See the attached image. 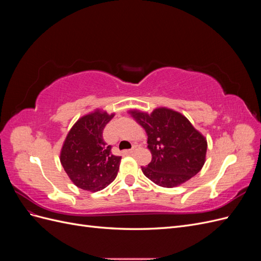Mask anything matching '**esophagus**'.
<instances>
[{"label": "esophagus", "instance_id": "1", "mask_svg": "<svg viewBox=\"0 0 261 261\" xmlns=\"http://www.w3.org/2000/svg\"><path fill=\"white\" fill-rule=\"evenodd\" d=\"M136 149H137V145H134V146H133V148L128 150V152H129V153H132V152H134V151H135V150H136Z\"/></svg>", "mask_w": 261, "mask_h": 261}]
</instances>
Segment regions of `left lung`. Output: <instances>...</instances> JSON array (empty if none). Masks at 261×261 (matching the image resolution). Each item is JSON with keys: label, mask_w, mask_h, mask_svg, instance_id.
<instances>
[{"label": "left lung", "mask_w": 261, "mask_h": 261, "mask_svg": "<svg viewBox=\"0 0 261 261\" xmlns=\"http://www.w3.org/2000/svg\"><path fill=\"white\" fill-rule=\"evenodd\" d=\"M130 113L148 135L152 159L141 170L150 180L170 188L185 183L201 170L207 140L184 115L167 108H158L151 114Z\"/></svg>", "instance_id": "left-lung-1"}]
</instances>
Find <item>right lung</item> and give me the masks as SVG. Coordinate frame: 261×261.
I'll return each instance as SVG.
<instances>
[{
    "label": "right lung",
    "mask_w": 261,
    "mask_h": 261,
    "mask_svg": "<svg viewBox=\"0 0 261 261\" xmlns=\"http://www.w3.org/2000/svg\"><path fill=\"white\" fill-rule=\"evenodd\" d=\"M114 114L97 110L78 120L67 134L61 150V163L73 183L82 189L98 192L117 175L121 156L112 154L102 133Z\"/></svg>",
    "instance_id": "right-lung-1"
}]
</instances>
